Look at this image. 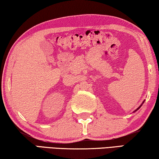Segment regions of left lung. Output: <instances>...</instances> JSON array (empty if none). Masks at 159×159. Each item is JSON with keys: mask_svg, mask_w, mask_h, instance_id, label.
Segmentation results:
<instances>
[{"mask_svg": "<svg viewBox=\"0 0 159 159\" xmlns=\"http://www.w3.org/2000/svg\"><path fill=\"white\" fill-rule=\"evenodd\" d=\"M143 102H144V101H143ZM143 103H142V104H141V105H140V106H139V107H138V108H137V109H136V110H135V111H134V112H135V111H137V110H139V108H140V107H141V106H142V105H143Z\"/></svg>", "mask_w": 159, "mask_h": 159, "instance_id": "1", "label": "left lung"}]
</instances>
